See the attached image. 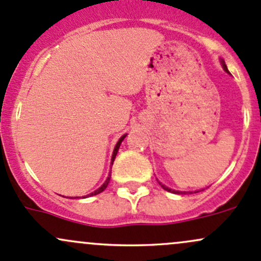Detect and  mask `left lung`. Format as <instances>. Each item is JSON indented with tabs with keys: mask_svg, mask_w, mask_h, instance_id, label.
I'll use <instances>...</instances> for the list:
<instances>
[{
	"mask_svg": "<svg viewBox=\"0 0 261 261\" xmlns=\"http://www.w3.org/2000/svg\"><path fill=\"white\" fill-rule=\"evenodd\" d=\"M220 61H221V66H223V68H224V71H225V72L230 73V72H229V70H227L226 65H225L224 60H220ZM158 181H159V180H158ZM159 184H160V185H161V188H163L164 190L169 191V193H172V194H179V195H182V194H193V191H179V190H174V189H170V188H167V186L164 185V184H161L160 181H159ZM194 193H197V191H194Z\"/></svg>",
	"mask_w": 261,
	"mask_h": 261,
	"instance_id": "1",
	"label": "left lung"
}]
</instances>
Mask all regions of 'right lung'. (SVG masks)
<instances>
[{"mask_svg":"<svg viewBox=\"0 0 261 261\" xmlns=\"http://www.w3.org/2000/svg\"><path fill=\"white\" fill-rule=\"evenodd\" d=\"M126 135H127V134H125V135H122L121 138L119 139V141H117V144H116V146H115V149H114V152H112V158H111V166H112V164H114V160H115V158H116V155H117V151H119V149H120V145H121V142L123 141V139L126 138ZM110 179H111V172H109V176H108V179L105 180V182L102 184V185L100 186V188L97 189V190H95L94 193H91V194H89V195H86V196H84V199L85 197H89V196H94V195H97V194H100V193H102L103 190H105L106 188H108V185H109V182H110Z\"/></svg>","mask_w":261,"mask_h":261,"instance_id":"1","label":"right lung"}]
</instances>
